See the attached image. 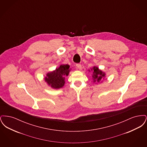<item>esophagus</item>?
<instances>
[{
  "instance_id": "obj_1",
  "label": "esophagus",
  "mask_w": 147,
  "mask_h": 147,
  "mask_svg": "<svg viewBox=\"0 0 147 147\" xmlns=\"http://www.w3.org/2000/svg\"><path fill=\"white\" fill-rule=\"evenodd\" d=\"M76 66H77L78 69H82V65L80 64H77Z\"/></svg>"
}]
</instances>
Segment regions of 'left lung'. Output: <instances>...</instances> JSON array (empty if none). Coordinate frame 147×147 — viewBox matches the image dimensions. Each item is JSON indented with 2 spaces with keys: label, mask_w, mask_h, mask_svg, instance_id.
<instances>
[{
  "label": "left lung",
  "mask_w": 147,
  "mask_h": 147,
  "mask_svg": "<svg viewBox=\"0 0 147 147\" xmlns=\"http://www.w3.org/2000/svg\"><path fill=\"white\" fill-rule=\"evenodd\" d=\"M91 70L93 71L92 72V80H94L93 82H100L102 79H103L105 77V73L103 72L102 71L100 70L97 67L94 66L92 69H91Z\"/></svg>",
  "instance_id": "1"
}]
</instances>
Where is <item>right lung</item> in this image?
<instances>
[{
  "label": "right lung",
  "instance_id": "add662e5",
  "mask_svg": "<svg viewBox=\"0 0 147 147\" xmlns=\"http://www.w3.org/2000/svg\"><path fill=\"white\" fill-rule=\"evenodd\" d=\"M68 64H62L56 70L49 72L45 78V82L53 89L62 88L65 84V77L68 76L70 71Z\"/></svg>",
  "mask_w": 147,
  "mask_h": 147
}]
</instances>
